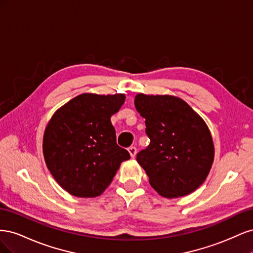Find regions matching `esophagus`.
<instances>
[{"label":"esophagus","instance_id":"34e87169","mask_svg":"<svg viewBox=\"0 0 253 253\" xmlns=\"http://www.w3.org/2000/svg\"><path fill=\"white\" fill-rule=\"evenodd\" d=\"M128 153H129V155H131L132 157H135L136 156V153H137V149L135 148V147H129L128 149Z\"/></svg>","mask_w":253,"mask_h":253}]
</instances>
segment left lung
<instances>
[{
    "mask_svg": "<svg viewBox=\"0 0 253 253\" xmlns=\"http://www.w3.org/2000/svg\"><path fill=\"white\" fill-rule=\"evenodd\" d=\"M135 108L145 118L150 144L137 153V162L151 186L168 198L193 192L208 176L214 157L212 137L205 121L174 96L135 97Z\"/></svg>",
    "mask_w": 253,
    "mask_h": 253,
    "instance_id": "1",
    "label": "left lung"
}]
</instances>
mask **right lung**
Returning a JSON list of instances; mask_svg holds the SVG:
<instances>
[{"label": "right lung", "instance_id": "add662e5", "mask_svg": "<svg viewBox=\"0 0 253 253\" xmlns=\"http://www.w3.org/2000/svg\"><path fill=\"white\" fill-rule=\"evenodd\" d=\"M125 99L124 94H82L53 114L45 128L43 154L53 178L68 193L99 196L131 157L117 144L111 122Z\"/></svg>", "mask_w": 253, "mask_h": 253}]
</instances>
